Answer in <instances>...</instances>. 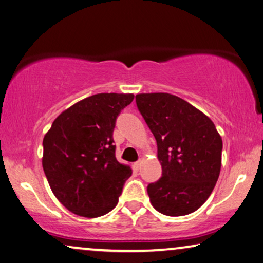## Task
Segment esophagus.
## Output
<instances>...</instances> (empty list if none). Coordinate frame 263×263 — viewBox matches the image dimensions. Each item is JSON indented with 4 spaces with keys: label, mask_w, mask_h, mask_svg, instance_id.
Listing matches in <instances>:
<instances>
[{
    "label": "esophagus",
    "mask_w": 263,
    "mask_h": 263,
    "mask_svg": "<svg viewBox=\"0 0 263 263\" xmlns=\"http://www.w3.org/2000/svg\"><path fill=\"white\" fill-rule=\"evenodd\" d=\"M133 168H134V171H140L141 168V161H137V162H135L134 164H133Z\"/></svg>",
    "instance_id": "esophagus-1"
}]
</instances>
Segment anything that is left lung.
I'll return each mask as SVG.
<instances>
[{
	"label": "left lung",
	"instance_id": "1",
	"mask_svg": "<svg viewBox=\"0 0 263 263\" xmlns=\"http://www.w3.org/2000/svg\"><path fill=\"white\" fill-rule=\"evenodd\" d=\"M136 106L157 143L162 176L147 192L157 212L182 216L211 195L221 169L222 139L213 121L167 92L137 94Z\"/></svg>",
	"mask_w": 263,
	"mask_h": 263
}]
</instances>
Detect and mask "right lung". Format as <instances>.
Listing matches in <instances>:
<instances>
[{
    "instance_id": "obj_1",
    "label": "right lung",
    "mask_w": 263,
    "mask_h": 263,
    "mask_svg": "<svg viewBox=\"0 0 263 263\" xmlns=\"http://www.w3.org/2000/svg\"><path fill=\"white\" fill-rule=\"evenodd\" d=\"M133 94L103 92L60 114L43 139L42 165L52 193L68 211L99 217L118 204L132 175L115 157L116 119Z\"/></svg>"
}]
</instances>
